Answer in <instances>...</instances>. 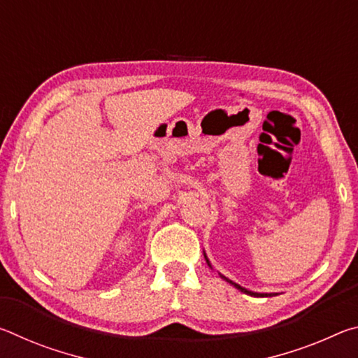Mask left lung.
Wrapping results in <instances>:
<instances>
[{
  "mask_svg": "<svg viewBox=\"0 0 358 358\" xmlns=\"http://www.w3.org/2000/svg\"><path fill=\"white\" fill-rule=\"evenodd\" d=\"M205 259H207V256H205ZM207 264L210 265V262H208V259H207ZM211 266V265H210ZM224 278V280H226L227 282H230V284H234V286L235 287H237V289H240L241 290V292H245V294H248V295H254V296H266V295H268V296H271V294H256V292H251V290H246L245 287H241V286H238V284H235V282H232V281H230V280H227V278L226 276H222Z\"/></svg>",
  "mask_w": 358,
  "mask_h": 358,
  "instance_id": "8db88e82",
  "label": "left lung"
}]
</instances>
